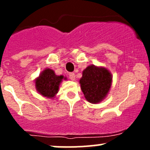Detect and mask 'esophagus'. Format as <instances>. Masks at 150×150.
I'll return each mask as SVG.
<instances>
[{
    "instance_id": "esophagus-1",
    "label": "esophagus",
    "mask_w": 150,
    "mask_h": 150,
    "mask_svg": "<svg viewBox=\"0 0 150 150\" xmlns=\"http://www.w3.org/2000/svg\"><path fill=\"white\" fill-rule=\"evenodd\" d=\"M68 75H69V78L71 80V81H75V75L74 72H69Z\"/></svg>"
}]
</instances>
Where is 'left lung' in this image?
Instances as JSON below:
<instances>
[{
  "label": "left lung",
  "instance_id": "1",
  "mask_svg": "<svg viewBox=\"0 0 150 150\" xmlns=\"http://www.w3.org/2000/svg\"><path fill=\"white\" fill-rule=\"evenodd\" d=\"M112 82V74L107 68L91 64L83 71L80 80L81 90L88 102L97 104L107 96Z\"/></svg>",
  "mask_w": 150,
  "mask_h": 150
}]
</instances>
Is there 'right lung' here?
Segmentation results:
<instances>
[{"label":"right lung","mask_w":150,"mask_h":150,"mask_svg":"<svg viewBox=\"0 0 150 150\" xmlns=\"http://www.w3.org/2000/svg\"><path fill=\"white\" fill-rule=\"evenodd\" d=\"M66 80L63 75H57L53 69L46 68L35 80L38 93L44 97L54 99L59 91L62 80Z\"/></svg>","instance_id":"obj_1"}]
</instances>
